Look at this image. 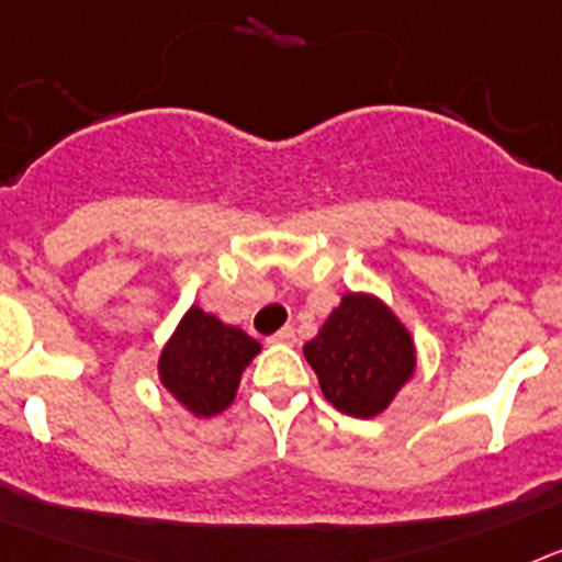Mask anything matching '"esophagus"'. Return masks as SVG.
<instances>
[{
  "mask_svg": "<svg viewBox=\"0 0 562 562\" xmlns=\"http://www.w3.org/2000/svg\"><path fill=\"white\" fill-rule=\"evenodd\" d=\"M271 341H277V345H294L296 330L291 328V325H285V328H280L274 336H271Z\"/></svg>",
  "mask_w": 562,
  "mask_h": 562,
  "instance_id": "34e87169",
  "label": "esophagus"
}]
</instances>
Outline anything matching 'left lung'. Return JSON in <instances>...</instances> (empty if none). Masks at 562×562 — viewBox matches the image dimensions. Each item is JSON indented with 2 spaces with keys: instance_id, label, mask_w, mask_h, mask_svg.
<instances>
[{
  "instance_id": "1",
  "label": "left lung",
  "mask_w": 562,
  "mask_h": 562,
  "mask_svg": "<svg viewBox=\"0 0 562 562\" xmlns=\"http://www.w3.org/2000/svg\"><path fill=\"white\" fill-rule=\"evenodd\" d=\"M302 353L319 379L322 396L353 418L384 413L416 373L413 336L373 294L341 296Z\"/></svg>"
}]
</instances>
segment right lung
Listing matches in <instances>:
<instances>
[{"instance_id":"1","label":"right lung","mask_w":562,"mask_h":562,"mask_svg":"<svg viewBox=\"0 0 562 562\" xmlns=\"http://www.w3.org/2000/svg\"><path fill=\"white\" fill-rule=\"evenodd\" d=\"M257 353L260 341L246 330L192 305L160 350V384L192 416H217L234 402L243 370Z\"/></svg>"}]
</instances>
